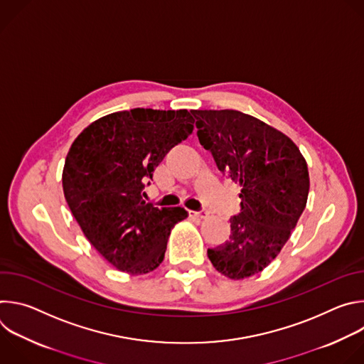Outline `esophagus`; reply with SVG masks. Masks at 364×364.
Listing matches in <instances>:
<instances>
[{"label":"esophagus","mask_w":364,"mask_h":364,"mask_svg":"<svg viewBox=\"0 0 364 364\" xmlns=\"http://www.w3.org/2000/svg\"><path fill=\"white\" fill-rule=\"evenodd\" d=\"M190 216L191 218H197V219H205L207 218V212H204V210H198V212L190 210Z\"/></svg>","instance_id":"1"}]
</instances>
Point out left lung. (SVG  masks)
Wrapping results in <instances>:
<instances>
[{
  "mask_svg": "<svg viewBox=\"0 0 364 364\" xmlns=\"http://www.w3.org/2000/svg\"><path fill=\"white\" fill-rule=\"evenodd\" d=\"M191 114L200 144L242 187L229 240L207 249V256L225 277L249 278L274 261L296 226L309 190L306 163L287 135L250 115L232 109Z\"/></svg>",
  "mask_w": 364,
  "mask_h": 364,
  "instance_id": "obj_1",
  "label": "left lung"
}]
</instances>
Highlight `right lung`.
Instances as JSON below:
<instances>
[{
  "instance_id": "obj_1",
  "label": "right lung",
  "mask_w": 364,
  "mask_h": 364,
  "mask_svg": "<svg viewBox=\"0 0 364 364\" xmlns=\"http://www.w3.org/2000/svg\"><path fill=\"white\" fill-rule=\"evenodd\" d=\"M193 124L187 109L114 112L85 128L68 152L65 198L90 245L122 272L157 268L171 229L188 215L146 203L144 187Z\"/></svg>"
}]
</instances>
